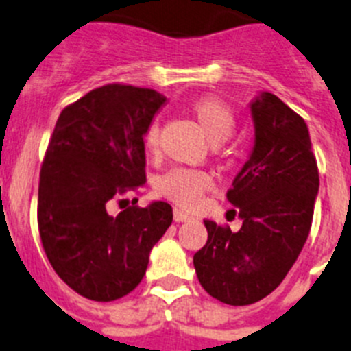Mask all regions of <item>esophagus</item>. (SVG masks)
I'll list each match as a JSON object with an SVG mask.
<instances>
[{"label": "esophagus", "mask_w": 351, "mask_h": 351, "mask_svg": "<svg viewBox=\"0 0 351 351\" xmlns=\"http://www.w3.org/2000/svg\"><path fill=\"white\" fill-rule=\"evenodd\" d=\"M173 219H176V221H178V223H182V221H191V219H193V216H191V214L184 213V210H181V209H178V207H176V209H173Z\"/></svg>", "instance_id": "1"}]
</instances>
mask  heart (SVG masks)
<instances>
[{"label":"heart","mask_w":351,"mask_h":351,"mask_svg":"<svg viewBox=\"0 0 351 351\" xmlns=\"http://www.w3.org/2000/svg\"><path fill=\"white\" fill-rule=\"evenodd\" d=\"M190 110L202 132L206 133V137L213 144H216V149H221V142L230 138L232 133L235 132V126H237L235 110L232 108V105H228L218 96H200L198 100L191 104ZM144 142L147 151L151 153H154L160 145V125L156 121L149 125ZM209 188L210 178L206 172L197 169H184V167H176V169L169 170L158 181V193L176 202L178 206L188 207V209L197 206Z\"/></svg>","instance_id":"1"}]
</instances>
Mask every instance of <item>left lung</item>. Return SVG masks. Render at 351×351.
<instances>
[{"instance_id": "8db88e82", "label": "left lung", "mask_w": 351, "mask_h": 351, "mask_svg": "<svg viewBox=\"0 0 351 351\" xmlns=\"http://www.w3.org/2000/svg\"><path fill=\"white\" fill-rule=\"evenodd\" d=\"M251 116L255 145L226 191L243 226L206 219L207 243L193 256L204 290L230 306L280 287L311 230L320 186L306 121L272 93L251 104Z\"/></svg>"}]
</instances>
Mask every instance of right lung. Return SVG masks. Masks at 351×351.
Here are the masks:
<instances>
[{"label": "right lung", "mask_w": 351, "mask_h": 351, "mask_svg": "<svg viewBox=\"0 0 351 351\" xmlns=\"http://www.w3.org/2000/svg\"><path fill=\"white\" fill-rule=\"evenodd\" d=\"M165 100L154 89L107 84L58 117L40 169L38 232L56 274L86 299L130 293L172 223L167 202L108 213L144 186V135Z\"/></svg>", "instance_id": "add662e5"}]
</instances>
